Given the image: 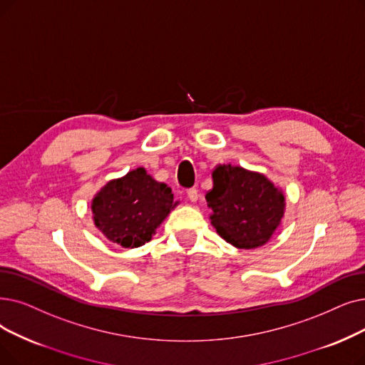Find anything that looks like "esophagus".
<instances>
[{
  "mask_svg": "<svg viewBox=\"0 0 365 365\" xmlns=\"http://www.w3.org/2000/svg\"><path fill=\"white\" fill-rule=\"evenodd\" d=\"M186 195H187V198H189V201H192V202H195L197 200H198V191L195 187H191V189H187L186 191Z\"/></svg>",
  "mask_w": 365,
  "mask_h": 365,
  "instance_id": "esophagus-1",
  "label": "esophagus"
}]
</instances>
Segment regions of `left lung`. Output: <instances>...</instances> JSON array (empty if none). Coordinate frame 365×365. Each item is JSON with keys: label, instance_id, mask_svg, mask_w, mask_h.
<instances>
[{"label": "left lung", "instance_id": "left-lung-1", "mask_svg": "<svg viewBox=\"0 0 365 365\" xmlns=\"http://www.w3.org/2000/svg\"><path fill=\"white\" fill-rule=\"evenodd\" d=\"M205 194L216 232L239 249H255L272 239L284 213V197L264 174L219 165Z\"/></svg>", "mask_w": 365, "mask_h": 365}]
</instances>
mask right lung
Segmentation results:
<instances>
[{
	"label": "right lung",
	"mask_w": 365,
	"mask_h": 365,
	"mask_svg": "<svg viewBox=\"0 0 365 365\" xmlns=\"http://www.w3.org/2000/svg\"><path fill=\"white\" fill-rule=\"evenodd\" d=\"M171 189L153 180L145 168L110 180L92 200L93 222L110 242L138 247L150 242L155 230L176 205Z\"/></svg>",
	"instance_id": "obj_1"
}]
</instances>
